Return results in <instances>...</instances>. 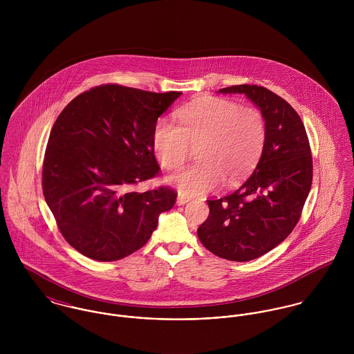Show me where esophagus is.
<instances>
[{"label": "esophagus", "mask_w": 354, "mask_h": 354, "mask_svg": "<svg viewBox=\"0 0 354 354\" xmlns=\"http://www.w3.org/2000/svg\"><path fill=\"white\" fill-rule=\"evenodd\" d=\"M188 202H189L188 198H185L184 195H178V198H177V204L178 205H184V204H187Z\"/></svg>", "instance_id": "obj_1"}]
</instances>
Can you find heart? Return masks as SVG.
I'll use <instances>...</instances> for the list:
<instances>
[{"mask_svg":"<svg viewBox=\"0 0 354 354\" xmlns=\"http://www.w3.org/2000/svg\"><path fill=\"white\" fill-rule=\"evenodd\" d=\"M178 125L166 118L156 121L152 149L166 170L180 169L196 147V160L170 183L184 195L195 196L244 183L259 163L267 139L263 113L254 106L205 97L177 113Z\"/></svg>","mask_w":354,"mask_h":354,"instance_id":"heart-1","label":"heart"}]
</instances>
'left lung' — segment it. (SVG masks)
<instances>
[{
    "label": "left lung",
    "instance_id": "left-lung-1",
    "mask_svg": "<svg viewBox=\"0 0 354 354\" xmlns=\"http://www.w3.org/2000/svg\"><path fill=\"white\" fill-rule=\"evenodd\" d=\"M219 93L245 94L264 115L267 139L252 176L233 194L207 201L198 237L222 259L248 261L274 250L297 225L312 184V155L303 121L283 98L256 84Z\"/></svg>",
    "mask_w": 354,
    "mask_h": 354
}]
</instances>
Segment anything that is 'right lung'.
I'll return each instance as SVG.
<instances>
[{"mask_svg": "<svg viewBox=\"0 0 354 354\" xmlns=\"http://www.w3.org/2000/svg\"><path fill=\"white\" fill-rule=\"evenodd\" d=\"M183 93L102 84L59 113L46 146L42 188L57 226L77 252L100 261L140 250L177 192H135L159 174L152 149L158 117Z\"/></svg>", "mask_w": 354, "mask_h": 354, "instance_id": "1", "label": "right lung"}]
</instances>
